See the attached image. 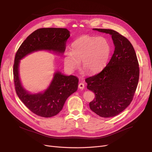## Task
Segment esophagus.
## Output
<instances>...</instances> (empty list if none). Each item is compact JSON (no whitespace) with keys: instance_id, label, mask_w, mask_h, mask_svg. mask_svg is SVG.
<instances>
[{"instance_id":"1","label":"esophagus","mask_w":152,"mask_h":152,"mask_svg":"<svg viewBox=\"0 0 152 152\" xmlns=\"http://www.w3.org/2000/svg\"><path fill=\"white\" fill-rule=\"evenodd\" d=\"M78 87L80 89H83L84 88V83H79V85H78Z\"/></svg>"}]
</instances>
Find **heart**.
<instances>
[{"instance_id": "1", "label": "heart", "mask_w": 152, "mask_h": 152, "mask_svg": "<svg viewBox=\"0 0 152 152\" xmlns=\"http://www.w3.org/2000/svg\"><path fill=\"white\" fill-rule=\"evenodd\" d=\"M110 53V45L105 38L84 36L72 44V51L65 52L64 64L66 68L74 71L82 61L83 69L94 74L104 67Z\"/></svg>"}]
</instances>
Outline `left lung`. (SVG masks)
Returning <instances> with one entry per match:
<instances>
[{"mask_svg": "<svg viewBox=\"0 0 152 152\" xmlns=\"http://www.w3.org/2000/svg\"><path fill=\"white\" fill-rule=\"evenodd\" d=\"M93 29L110 34L115 47L100 73L85 80L87 88L95 95L89 103L91 110L101 117L110 118L121 113L132 102L139 82V63L134 47L126 37L112 29Z\"/></svg>", "mask_w": 152, "mask_h": 152, "instance_id": "8db88e82", "label": "left lung"}]
</instances>
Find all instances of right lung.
<instances>
[{
  "mask_svg": "<svg viewBox=\"0 0 152 152\" xmlns=\"http://www.w3.org/2000/svg\"><path fill=\"white\" fill-rule=\"evenodd\" d=\"M69 36V31L66 28H40L24 41L16 53L13 69L16 92L25 106L39 116L50 118L57 115L69 95L77 91L79 79L75 76H68L57 71L50 86L44 92L30 94L23 88L20 81V60L38 50H52L63 53Z\"/></svg>",
  "mask_w": 152,
  "mask_h": 152,
  "instance_id": "obj_1",
  "label": "right lung"
}]
</instances>
